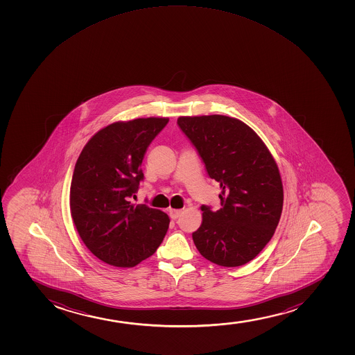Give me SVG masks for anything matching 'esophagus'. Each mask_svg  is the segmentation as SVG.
<instances>
[{
  "label": "esophagus",
  "mask_w": 355,
  "mask_h": 355,
  "mask_svg": "<svg viewBox=\"0 0 355 355\" xmlns=\"http://www.w3.org/2000/svg\"><path fill=\"white\" fill-rule=\"evenodd\" d=\"M181 213H182V209H175V208H171V209H169V216H171V219H174V220L181 216Z\"/></svg>",
  "instance_id": "34e87169"
}]
</instances>
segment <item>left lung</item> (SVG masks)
<instances>
[{
	"mask_svg": "<svg viewBox=\"0 0 355 355\" xmlns=\"http://www.w3.org/2000/svg\"><path fill=\"white\" fill-rule=\"evenodd\" d=\"M178 124L220 184V209L202 206V224L193 241L202 257L236 268L264 249L283 209L277 163L256 131L223 114L180 116Z\"/></svg>",
	"mask_w": 355,
	"mask_h": 355,
	"instance_id": "8db88e82",
	"label": "left lung"
}]
</instances>
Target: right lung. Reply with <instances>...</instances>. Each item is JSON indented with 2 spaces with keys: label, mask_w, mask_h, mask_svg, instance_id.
<instances>
[{
  "label": "right lung",
  "mask_w": 355,
  "mask_h": 355,
  "mask_svg": "<svg viewBox=\"0 0 355 355\" xmlns=\"http://www.w3.org/2000/svg\"><path fill=\"white\" fill-rule=\"evenodd\" d=\"M167 117L111 123L83 148L74 167L69 209L86 248L106 264L132 268L155 253L169 226L166 213L130 198L143 179V156Z\"/></svg>",
  "instance_id": "right-lung-1"
}]
</instances>
